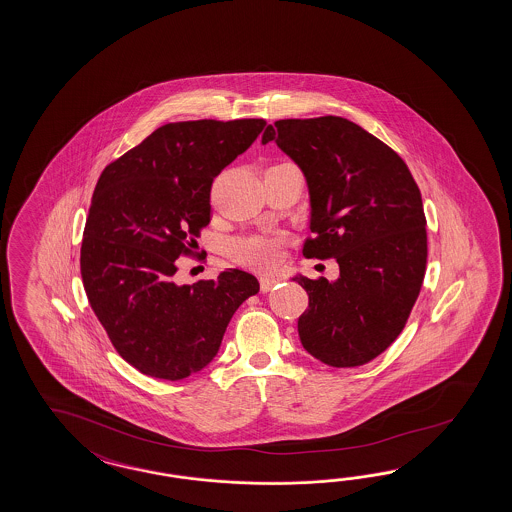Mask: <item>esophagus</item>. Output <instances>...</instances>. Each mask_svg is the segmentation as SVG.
Segmentation results:
<instances>
[{
	"mask_svg": "<svg viewBox=\"0 0 512 512\" xmlns=\"http://www.w3.org/2000/svg\"><path fill=\"white\" fill-rule=\"evenodd\" d=\"M279 283V279L274 275H262L261 277V290L262 292H270L272 288Z\"/></svg>",
	"mask_w": 512,
	"mask_h": 512,
	"instance_id": "obj_1",
	"label": "esophagus"
}]
</instances>
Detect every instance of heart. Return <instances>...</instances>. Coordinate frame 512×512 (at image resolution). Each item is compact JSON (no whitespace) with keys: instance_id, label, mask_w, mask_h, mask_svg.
Here are the masks:
<instances>
[{"instance_id":"1","label":"heart","mask_w":512,"mask_h":512,"mask_svg":"<svg viewBox=\"0 0 512 512\" xmlns=\"http://www.w3.org/2000/svg\"><path fill=\"white\" fill-rule=\"evenodd\" d=\"M231 257L242 266L255 270H270L281 257V240L268 235L237 238L231 242Z\"/></svg>"}]
</instances>
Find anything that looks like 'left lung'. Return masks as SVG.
Instances as JSON below:
<instances>
[{"label":"left lung","mask_w":512,"mask_h":512,"mask_svg":"<svg viewBox=\"0 0 512 512\" xmlns=\"http://www.w3.org/2000/svg\"><path fill=\"white\" fill-rule=\"evenodd\" d=\"M274 140L311 194L307 259H337L340 277H294L309 294L303 348L335 368L362 366L399 337L424 283L427 231L420 188L385 142L340 116L277 120Z\"/></svg>","instance_id":"left-lung-1"}]
</instances>
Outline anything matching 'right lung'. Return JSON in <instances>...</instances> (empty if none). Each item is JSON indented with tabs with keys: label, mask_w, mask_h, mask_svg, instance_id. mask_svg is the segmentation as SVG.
<instances>
[{
	"label": "right lung",
	"mask_w": 512,
	"mask_h": 512,
	"mask_svg": "<svg viewBox=\"0 0 512 512\" xmlns=\"http://www.w3.org/2000/svg\"><path fill=\"white\" fill-rule=\"evenodd\" d=\"M264 125L261 118L166 124L101 172L83 231V287L114 349L144 375L179 381L200 372L235 311L261 288L233 268L194 285H175L174 277L179 257L200 255L196 238L211 222L214 177Z\"/></svg>",
	"instance_id": "obj_1"
}]
</instances>
